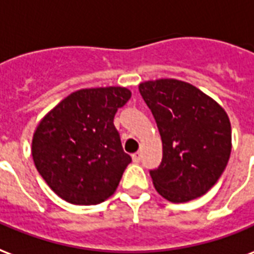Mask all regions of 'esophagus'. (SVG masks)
<instances>
[{
    "mask_svg": "<svg viewBox=\"0 0 254 254\" xmlns=\"http://www.w3.org/2000/svg\"><path fill=\"white\" fill-rule=\"evenodd\" d=\"M132 159H133V161H134V163H138V161L141 160V153H140V152H136V153H133Z\"/></svg>",
    "mask_w": 254,
    "mask_h": 254,
    "instance_id": "34e87169",
    "label": "esophagus"
}]
</instances>
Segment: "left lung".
<instances>
[{
  "mask_svg": "<svg viewBox=\"0 0 254 254\" xmlns=\"http://www.w3.org/2000/svg\"><path fill=\"white\" fill-rule=\"evenodd\" d=\"M138 90L163 141V160L149 171L155 189L174 203L202 196L221 178L230 157L232 127L226 112L182 80H148Z\"/></svg>",
  "mask_w": 254,
  "mask_h": 254,
  "instance_id": "left-lung-1",
  "label": "left lung"
}]
</instances>
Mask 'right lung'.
<instances>
[{
    "instance_id": "add662e5",
    "label": "right lung",
    "mask_w": 254,
    "mask_h": 254,
    "mask_svg": "<svg viewBox=\"0 0 254 254\" xmlns=\"http://www.w3.org/2000/svg\"><path fill=\"white\" fill-rule=\"evenodd\" d=\"M130 95L125 87L78 90L40 121L32 157L41 178L65 202L98 204L117 190L132 157L122 149L113 121Z\"/></svg>"
}]
</instances>
